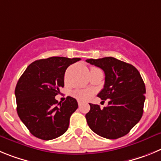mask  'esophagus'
I'll return each mask as SVG.
<instances>
[{"mask_svg": "<svg viewBox=\"0 0 161 161\" xmlns=\"http://www.w3.org/2000/svg\"><path fill=\"white\" fill-rule=\"evenodd\" d=\"M82 103L81 102V101H78V104H79V107H80V106L82 105Z\"/></svg>", "mask_w": 161, "mask_h": 161, "instance_id": "1", "label": "esophagus"}]
</instances>
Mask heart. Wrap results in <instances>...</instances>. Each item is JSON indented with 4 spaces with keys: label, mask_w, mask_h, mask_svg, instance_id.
<instances>
[{
    "label": "heart",
    "mask_w": 161,
    "mask_h": 161,
    "mask_svg": "<svg viewBox=\"0 0 161 161\" xmlns=\"http://www.w3.org/2000/svg\"><path fill=\"white\" fill-rule=\"evenodd\" d=\"M94 68L95 67H92L91 69H94ZM72 95L79 100L86 101L91 98L92 95V92L90 90H77V91H73Z\"/></svg>",
    "instance_id": "heart-1"
}]
</instances>
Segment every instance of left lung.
Masks as SVG:
<instances>
[{"instance_id": "obj_1", "label": "left lung", "mask_w": 161, "mask_h": 161, "mask_svg": "<svg viewBox=\"0 0 161 161\" xmlns=\"http://www.w3.org/2000/svg\"><path fill=\"white\" fill-rule=\"evenodd\" d=\"M86 62L104 71L103 89L97 96L102 100L110 99L103 109L89 103L91 110L86 115L88 126L104 138L124 136L140 121L144 112L146 89L140 72L132 65L113 57Z\"/></svg>"}]
</instances>
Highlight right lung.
<instances>
[{
  "mask_svg": "<svg viewBox=\"0 0 161 161\" xmlns=\"http://www.w3.org/2000/svg\"><path fill=\"white\" fill-rule=\"evenodd\" d=\"M81 58L51 57L29 65L15 88L17 115L33 136L44 140L59 137L68 129L78 103L70 96L58 103L55 96L64 86L69 66Z\"/></svg>",
  "mask_w": 161,
  "mask_h": 161,
  "instance_id": "add662e5",
  "label": "right lung"
}]
</instances>
